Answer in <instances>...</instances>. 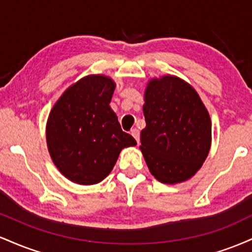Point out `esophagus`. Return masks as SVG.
Instances as JSON below:
<instances>
[{"label": "esophagus", "instance_id": "1", "mask_svg": "<svg viewBox=\"0 0 252 252\" xmlns=\"http://www.w3.org/2000/svg\"><path fill=\"white\" fill-rule=\"evenodd\" d=\"M130 134L134 136V138L136 140V142L140 143V131H138L137 129H132L131 131H130Z\"/></svg>", "mask_w": 252, "mask_h": 252}]
</instances>
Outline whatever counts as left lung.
I'll list each match as a JSON object with an SVG mask.
<instances>
[{
  "label": "left lung",
  "mask_w": 252,
  "mask_h": 252,
  "mask_svg": "<svg viewBox=\"0 0 252 252\" xmlns=\"http://www.w3.org/2000/svg\"><path fill=\"white\" fill-rule=\"evenodd\" d=\"M143 115L140 149L152 175L167 185L192 178L212 142L210 114L198 92L176 76L152 78L144 91Z\"/></svg>",
  "instance_id": "8db88e82"
}]
</instances>
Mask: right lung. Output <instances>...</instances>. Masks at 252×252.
<instances>
[{"instance_id":"1","label":"right lung","mask_w":252,"mask_h":252,"mask_svg":"<svg viewBox=\"0 0 252 252\" xmlns=\"http://www.w3.org/2000/svg\"><path fill=\"white\" fill-rule=\"evenodd\" d=\"M116 84L104 74H89L60 96L46 124L51 158L59 172L78 185L103 181L121 150L136 146L122 131L110 108Z\"/></svg>"}]
</instances>
